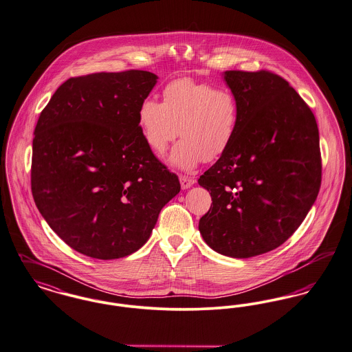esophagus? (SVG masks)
<instances>
[{
  "mask_svg": "<svg viewBox=\"0 0 352 352\" xmlns=\"http://www.w3.org/2000/svg\"><path fill=\"white\" fill-rule=\"evenodd\" d=\"M179 181H181L182 188H188V187H191L195 184V179L191 178V177H187V175H181Z\"/></svg>",
  "mask_w": 352,
  "mask_h": 352,
  "instance_id": "obj_1",
  "label": "esophagus"
}]
</instances>
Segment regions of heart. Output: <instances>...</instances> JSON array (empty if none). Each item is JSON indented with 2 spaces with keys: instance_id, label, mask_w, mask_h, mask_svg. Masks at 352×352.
I'll use <instances>...</instances> for the list:
<instances>
[{
  "instance_id": "obj_1",
  "label": "heart",
  "mask_w": 352,
  "mask_h": 352,
  "mask_svg": "<svg viewBox=\"0 0 352 352\" xmlns=\"http://www.w3.org/2000/svg\"><path fill=\"white\" fill-rule=\"evenodd\" d=\"M162 97L164 102L146 98L138 110L142 138L154 154L162 155L178 130L182 141L168 157L171 165L191 170L228 153L241 117L238 97L231 90L179 78L166 85Z\"/></svg>"
}]
</instances>
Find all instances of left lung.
<instances>
[{
  "mask_svg": "<svg viewBox=\"0 0 352 352\" xmlns=\"http://www.w3.org/2000/svg\"><path fill=\"white\" fill-rule=\"evenodd\" d=\"M241 117L228 153L198 184L211 195L199 231L214 251L250 258L283 245L322 182L319 130L309 104L267 70L225 72Z\"/></svg>",
  "mask_w": 352,
  "mask_h": 352,
  "instance_id": "left-lung-1",
  "label": "left lung"
}]
</instances>
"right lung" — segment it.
<instances>
[{
    "mask_svg": "<svg viewBox=\"0 0 352 352\" xmlns=\"http://www.w3.org/2000/svg\"><path fill=\"white\" fill-rule=\"evenodd\" d=\"M157 78L145 70L72 77L40 114L32 194L47 225L83 255L106 261L140 250L181 190L138 124Z\"/></svg>",
    "mask_w": 352,
    "mask_h": 352,
    "instance_id": "right-lung-1",
    "label": "right lung"
}]
</instances>
